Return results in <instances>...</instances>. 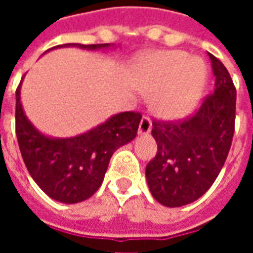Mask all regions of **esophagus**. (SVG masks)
<instances>
[{
	"instance_id": "34e87169",
	"label": "esophagus",
	"mask_w": 253,
	"mask_h": 253,
	"mask_svg": "<svg viewBox=\"0 0 253 253\" xmlns=\"http://www.w3.org/2000/svg\"><path fill=\"white\" fill-rule=\"evenodd\" d=\"M150 130H152V119H150L148 115H143L141 122H139L138 132H139V134H148Z\"/></svg>"
}]
</instances>
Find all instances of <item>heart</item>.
Segmentation results:
<instances>
[{"label": "heart", "instance_id": "obj_1", "mask_svg": "<svg viewBox=\"0 0 253 253\" xmlns=\"http://www.w3.org/2000/svg\"><path fill=\"white\" fill-rule=\"evenodd\" d=\"M146 92L156 94L154 107L161 115L177 118L195 107L205 81V67L181 51L154 54L145 61Z\"/></svg>", "mask_w": 253, "mask_h": 253}]
</instances>
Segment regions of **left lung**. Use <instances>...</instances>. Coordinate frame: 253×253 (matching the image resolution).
<instances>
[{"mask_svg": "<svg viewBox=\"0 0 253 253\" xmlns=\"http://www.w3.org/2000/svg\"><path fill=\"white\" fill-rule=\"evenodd\" d=\"M207 54L215 76L214 92L183 119H153L157 154L146 165V179L153 198L164 206H184L201 198L215 181L230 150L236 86L223 63Z\"/></svg>", "mask_w": 253, "mask_h": 253, "instance_id": "8db88e82", "label": "left lung"}]
</instances>
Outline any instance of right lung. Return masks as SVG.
Returning <instances> with one entry per match:
<instances>
[{"label": "right lung", "mask_w": 253, "mask_h": 253, "mask_svg": "<svg viewBox=\"0 0 253 253\" xmlns=\"http://www.w3.org/2000/svg\"><path fill=\"white\" fill-rule=\"evenodd\" d=\"M107 46L80 44L90 50ZM141 118L139 112L127 111L78 137L52 139L35 130L25 118L20 85L16 89V135L21 157L36 184L63 203L83 202L99 190L112 154L135 138Z\"/></svg>", "instance_id": "right-lung-1"}]
</instances>
